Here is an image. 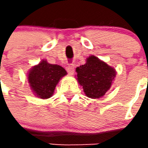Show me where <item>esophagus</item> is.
Wrapping results in <instances>:
<instances>
[{
  "label": "esophagus",
  "mask_w": 148,
  "mask_h": 148,
  "mask_svg": "<svg viewBox=\"0 0 148 148\" xmlns=\"http://www.w3.org/2000/svg\"><path fill=\"white\" fill-rule=\"evenodd\" d=\"M66 71H67L68 74H74V64H69L66 66Z\"/></svg>",
  "instance_id": "34e87169"
}]
</instances>
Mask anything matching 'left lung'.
I'll list each match as a JSON object with an SVG mask.
<instances>
[{"label":"left lung","mask_w":148,"mask_h":148,"mask_svg":"<svg viewBox=\"0 0 148 148\" xmlns=\"http://www.w3.org/2000/svg\"><path fill=\"white\" fill-rule=\"evenodd\" d=\"M77 79L86 95L90 98L103 97L116 77V71L94 55L86 59V64L76 68Z\"/></svg>","instance_id":"1"}]
</instances>
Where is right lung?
Returning a JSON list of instances; mask_svg holds the SVG:
<instances>
[{"label":"right lung","instance_id":"obj_1","mask_svg":"<svg viewBox=\"0 0 148 148\" xmlns=\"http://www.w3.org/2000/svg\"><path fill=\"white\" fill-rule=\"evenodd\" d=\"M66 74V71L64 68L42 60L31 69L27 78L35 95L39 98L47 99L53 95L56 85Z\"/></svg>","mask_w":148,"mask_h":148}]
</instances>
